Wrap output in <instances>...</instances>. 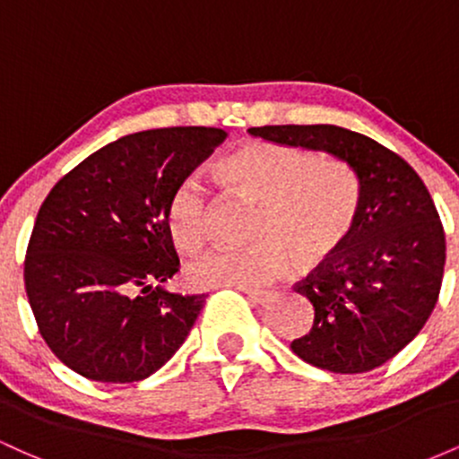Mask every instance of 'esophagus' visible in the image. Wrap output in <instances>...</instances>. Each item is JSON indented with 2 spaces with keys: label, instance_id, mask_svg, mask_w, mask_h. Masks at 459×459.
Here are the masks:
<instances>
[{
  "label": "esophagus",
  "instance_id": "obj_1",
  "mask_svg": "<svg viewBox=\"0 0 459 459\" xmlns=\"http://www.w3.org/2000/svg\"><path fill=\"white\" fill-rule=\"evenodd\" d=\"M244 293L247 296V299L255 304H265V302H270V298H272L270 291H259V289H244Z\"/></svg>",
  "mask_w": 459,
  "mask_h": 459
}]
</instances>
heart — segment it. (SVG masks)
I'll return each instance as SVG.
<instances>
[{"label": "heart", "instance_id": "b5f03b06", "mask_svg": "<svg viewBox=\"0 0 459 459\" xmlns=\"http://www.w3.org/2000/svg\"><path fill=\"white\" fill-rule=\"evenodd\" d=\"M220 175L239 198L256 203L246 247L218 246L187 265L196 287H261L293 259L310 272L343 250L358 218V183L341 161L272 142H247L220 161ZM213 204L198 177H186L166 204L170 239L194 252L212 230Z\"/></svg>", "mask_w": 459, "mask_h": 459}]
</instances>
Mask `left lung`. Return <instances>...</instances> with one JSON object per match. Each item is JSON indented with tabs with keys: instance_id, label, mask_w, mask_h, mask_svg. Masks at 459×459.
<instances>
[{
	"instance_id": "8db88e82",
	"label": "left lung",
	"mask_w": 459,
	"mask_h": 459,
	"mask_svg": "<svg viewBox=\"0 0 459 459\" xmlns=\"http://www.w3.org/2000/svg\"><path fill=\"white\" fill-rule=\"evenodd\" d=\"M255 138L345 161L358 177L354 233L334 259L296 284L315 308L313 328L291 343L308 365L365 373L419 334L438 302L445 229L408 161L376 140L334 125H267Z\"/></svg>"
}]
</instances>
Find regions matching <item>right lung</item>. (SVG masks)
Instances as JSON below:
<instances>
[{
	"instance_id": "1",
	"label": "right lung",
	"mask_w": 459,
	"mask_h": 459,
	"mask_svg": "<svg viewBox=\"0 0 459 459\" xmlns=\"http://www.w3.org/2000/svg\"><path fill=\"white\" fill-rule=\"evenodd\" d=\"M226 135L213 127L125 135L73 168L40 204L25 293L45 343L79 376L140 382L187 339L204 293L161 287L178 272L166 204Z\"/></svg>"
}]
</instances>
